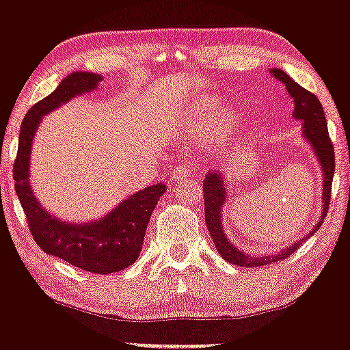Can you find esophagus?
<instances>
[{
	"label": "esophagus",
	"instance_id": "obj_1",
	"mask_svg": "<svg viewBox=\"0 0 350 350\" xmlns=\"http://www.w3.org/2000/svg\"><path fill=\"white\" fill-rule=\"evenodd\" d=\"M192 176V166L189 163H179L178 166L174 167V171H172V179L176 180H183V179H187Z\"/></svg>",
	"mask_w": 350,
	"mask_h": 350
}]
</instances>
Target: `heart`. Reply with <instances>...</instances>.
I'll return each instance as SVG.
<instances>
[{
  "mask_svg": "<svg viewBox=\"0 0 350 350\" xmlns=\"http://www.w3.org/2000/svg\"><path fill=\"white\" fill-rule=\"evenodd\" d=\"M215 105V102L208 97H200L198 102H196L194 110H192V115L187 118V128L194 131H200L206 128V113L212 110ZM237 126V116L234 111L224 110L215 111L212 115L211 122H208V138L211 142L220 143L222 139H226L228 135L232 133V130Z\"/></svg>",
  "mask_w": 350,
  "mask_h": 350,
  "instance_id": "obj_1",
  "label": "heart"
}]
</instances>
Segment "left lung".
<instances>
[{
    "label": "left lung",
    "mask_w": 350,
    "mask_h": 350,
    "mask_svg": "<svg viewBox=\"0 0 350 350\" xmlns=\"http://www.w3.org/2000/svg\"><path fill=\"white\" fill-rule=\"evenodd\" d=\"M270 74L276 80H280L284 87H286L288 95L293 98L295 103V110H293V116L296 120L303 122V136L309 143L311 150L314 151V156L319 163L321 171H323V212H321L319 220L312 230L298 242L288 245V247L281 248L278 253H268V255H248L240 248H237L234 243L228 240L222 226V208L227 202V179L220 171H208L204 179V211H206V222L207 228L211 232L212 240H214L217 252L227 260L228 263L237 265V267L245 268H256L265 267L280 260H284L290 256L291 253L299 248V245L308 240L314 232L319 230L323 226L324 217L327 214L329 202H331V189H332V176H334V146H332L331 138L327 133V122L324 116V110L321 102L311 92L303 88L299 83H296L286 72L281 69H270Z\"/></svg>",
    "instance_id": "left-lung-1"
}]
</instances>
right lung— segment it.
Wrapping results in <instances>:
<instances>
[{"mask_svg":"<svg viewBox=\"0 0 350 350\" xmlns=\"http://www.w3.org/2000/svg\"><path fill=\"white\" fill-rule=\"evenodd\" d=\"M100 80L102 75L92 72H72L51 95L27 111L21 123L13 178L27 226L41 250L80 270L108 275L136 262L150 217L159 198L166 192V184L158 183L142 189L97 220L72 224L51 215L36 199L29 183L31 148L44 115L74 97L95 90Z\"/></svg>","mask_w":350,"mask_h":350,"instance_id":"obj_1","label":"right lung"}]
</instances>
